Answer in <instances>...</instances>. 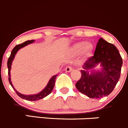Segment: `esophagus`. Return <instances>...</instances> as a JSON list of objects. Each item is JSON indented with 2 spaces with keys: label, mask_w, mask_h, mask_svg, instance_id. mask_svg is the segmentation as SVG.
I'll return each mask as SVG.
<instances>
[{
  "label": "esophagus",
  "mask_w": 128,
  "mask_h": 128,
  "mask_svg": "<svg viewBox=\"0 0 128 128\" xmlns=\"http://www.w3.org/2000/svg\"><path fill=\"white\" fill-rule=\"evenodd\" d=\"M72 70H73V68L71 66H66L65 68V71L66 72H71L72 71Z\"/></svg>",
  "instance_id": "34e87169"
}]
</instances>
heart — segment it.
<instances>
[{"label":"heart","instance_id":"obj_1","mask_svg":"<svg viewBox=\"0 0 128 128\" xmlns=\"http://www.w3.org/2000/svg\"><path fill=\"white\" fill-rule=\"evenodd\" d=\"M93 50L94 46L93 44L90 42L82 41L73 44L70 52L72 55L74 56H78L80 55L82 58L87 59L92 56Z\"/></svg>","mask_w":128,"mask_h":128}]
</instances>
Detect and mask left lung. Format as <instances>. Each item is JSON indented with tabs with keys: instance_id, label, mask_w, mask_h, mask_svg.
Returning <instances> with one entry per match:
<instances>
[{
	"instance_id": "left-lung-1",
	"label": "left lung",
	"mask_w": 128,
	"mask_h": 128,
	"mask_svg": "<svg viewBox=\"0 0 128 128\" xmlns=\"http://www.w3.org/2000/svg\"><path fill=\"white\" fill-rule=\"evenodd\" d=\"M98 64L102 68L95 70L94 68ZM122 64V58L116 46L101 38L94 56L82 66V76L76 83V88L90 98L109 95L118 82Z\"/></svg>"
}]
</instances>
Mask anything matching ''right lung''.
Listing matches in <instances>:
<instances>
[{
  "label": "right lung",
  "mask_w": 128,
  "mask_h": 128,
  "mask_svg": "<svg viewBox=\"0 0 128 128\" xmlns=\"http://www.w3.org/2000/svg\"><path fill=\"white\" fill-rule=\"evenodd\" d=\"M35 41L34 40H28V41L22 43V44H20V45H17L15 46L13 48V50H12V52H11L9 58L8 59V61H7V67H8V81H9V83L10 84V85L12 86V87L13 88V89L14 90L15 92H16V93L17 94V95L19 97H20L22 99L25 100L27 101H30V102H32V101H36L39 100H41L42 98H45L46 96L48 95L49 94L52 93L53 89L54 88V86H55V80H56V77L57 76V74H55V75L53 76L49 80L48 83L46 84V86L45 87L44 90L42 91H41L39 93H36V94H29V95H26V94H23L22 93H19L18 92H17L16 90V88H14V85L12 84V82H11V76H10V70H11V65L12 64V62H13L15 56H16V54L17 53V52L22 48L24 47V46H26V45H29V44H32Z\"/></svg>",
  "instance_id": "1"
}]
</instances>
